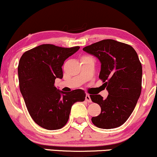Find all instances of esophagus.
I'll use <instances>...</instances> for the list:
<instances>
[{
    "label": "esophagus",
    "mask_w": 157,
    "mask_h": 157,
    "mask_svg": "<svg viewBox=\"0 0 157 157\" xmlns=\"http://www.w3.org/2000/svg\"><path fill=\"white\" fill-rule=\"evenodd\" d=\"M86 102H91V97H90V95L88 94L86 95Z\"/></svg>",
    "instance_id": "obj_1"
}]
</instances>
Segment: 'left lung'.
<instances>
[{
  "label": "left lung",
  "mask_w": 157,
  "mask_h": 157,
  "mask_svg": "<svg viewBox=\"0 0 157 157\" xmlns=\"http://www.w3.org/2000/svg\"><path fill=\"white\" fill-rule=\"evenodd\" d=\"M82 50L100 60L99 78L109 94L105 100L100 94L90 95L92 102L101 108V113L93 117L91 122L100 128L120 127L131 116L141 94L142 68L137 54L130 45L111 39Z\"/></svg>",
  "instance_id": "1"
}]
</instances>
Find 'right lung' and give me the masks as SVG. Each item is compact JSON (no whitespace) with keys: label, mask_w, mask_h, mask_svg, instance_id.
I'll list each match as a JSON object with an SVG mask.
<instances>
[{"label":"right lung","mask_w":157,"mask_h":157,"mask_svg":"<svg viewBox=\"0 0 157 157\" xmlns=\"http://www.w3.org/2000/svg\"><path fill=\"white\" fill-rule=\"evenodd\" d=\"M79 48L42 44L25 52L20 59V91L32 120L45 129L62 128L67 123L73 104L86 98L81 89L65 94L55 86V79L63 76L64 61Z\"/></svg>","instance_id":"obj_1"}]
</instances>
